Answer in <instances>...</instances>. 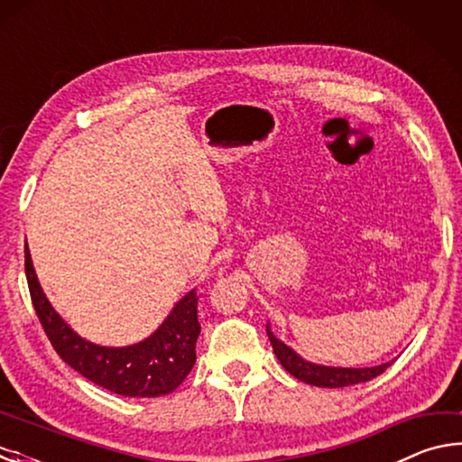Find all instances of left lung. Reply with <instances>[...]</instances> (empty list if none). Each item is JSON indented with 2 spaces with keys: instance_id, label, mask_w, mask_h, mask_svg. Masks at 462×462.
Listing matches in <instances>:
<instances>
[{
  "instance_id": "8db88e82",
  "label": "left lung",
  "mask_w": 462,
  "mask_h": 462,
  "mask_svg": "<svg viewBox=\"0 0 462 462\" xmlns=\"http://www.w3.org/2000/svg\"><path fill=\"white\" fill-rule=\"evenodd\" d=\"M267 336L273 344V350L279 358V363L283 365V369L293 374L295 379H300L308 385H316V387H348V385H356V383H365L371 381L381 374L383 371L391 366V363H383L377 366H365V369H346V366H326V365H316L310 363L306 358L300 356L295 353L291 346H287L283 340H279L275 334L271 330V324H267Z\"/></svg>"
}]
</instances>
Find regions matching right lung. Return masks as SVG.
<instances>
[{
    "label": "right lung",
    "instance_id": "1",
    "mask_svg": "<svg viewBox=\"0 0 462 462\" xmlns=\"http://www.w3.org/2000/svg\"><path fill=\"white\" fill-rule=\"evenodd\" d=\"M26 279L36 316L57 355L69 366L112 393L124 397H159L181 385L195 365L199 336L195 289L175 303L162 324L130 346H99L81 338L44 295L26 245Z\"/></svg>",
    "mask_w": 462,
    "mask_h": 462
}]
</instances>
